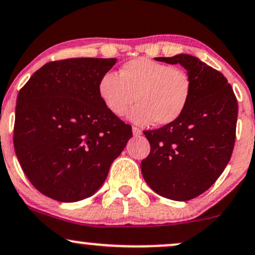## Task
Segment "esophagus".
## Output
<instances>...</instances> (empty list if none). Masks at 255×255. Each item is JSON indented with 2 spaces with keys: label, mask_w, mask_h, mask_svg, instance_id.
Masks as SVG:
<instances>
[{
  "label": "esophagus",
  "mask_w": 255,
  "mask_h": 255,
  "mask_svg": "<svg viewBox=\"0 0 255 255\" xmlns=\"http://www.w3.org/2000/svg\"><path fill=\"white\" fill-rule=\"evenodd\" d=\"M131 130H133V135L134 136H140L141 134H142V131H141V129H139L137 127H133V128H131Z\"/></svg>",
  "instance_id": "obj_1"
}]
</instances>
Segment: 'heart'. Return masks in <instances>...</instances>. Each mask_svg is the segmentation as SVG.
<instances>
[{"label": "heart", "instance_id": "heart-1", "mask_svg": "<svg viewBox=\"0 0 255 255\" xmlns=\"http://www.w3.org/2000/svg\"><path fill=\"white\" fill-rule=\"evenodd\" d=\"M98 96L107 109L137 125L167 126L177 121L190 102L192 82L184 70L167 64L137 58L124 64L120 76L107 72L98 82Z\"/></svg>", "mask_w": 255, "mask_h": 255}]
</instances>
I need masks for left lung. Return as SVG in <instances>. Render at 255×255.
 <instances>
[{"mask_svg":"<svg viewBox=\"0 0 255 255\" xmlns=\"http://www.w3.org/2000/svg\"><path fill=\"white\" fill-rule=\"evenodd\" d=\"M155 60L180 64L191 78L192 94L177 121L143 131L151 152L141 161V172L158 195L189 201L207 191L231 160L238 102L225 76L198 58L182 53Z\"/></svg>","mask_w":255,"mask_h":255,"instance_id":"left-lung-1","label":"left lung"}]
</instances>
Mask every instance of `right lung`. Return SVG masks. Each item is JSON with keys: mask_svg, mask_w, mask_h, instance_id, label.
I'll list each match as a JSON object with an SVG mask.
<instances>
[{"mask_svg": "<svg viewBox=\"0 0 255 255\" xmlns=\"http://www.w3.org/2000/svg\"><path fill=\"white\" fill-rule=\"evenodd\" d=\"M116 61H51L17 95L15 153L29 182L47 197L70 203L93 196L133 135L98 96V82Z\"/></svg>", "mask_w": 255, "mask_h": 255, "instance_id": "right-lung-1", "label": "right lung"}]
</instances>
